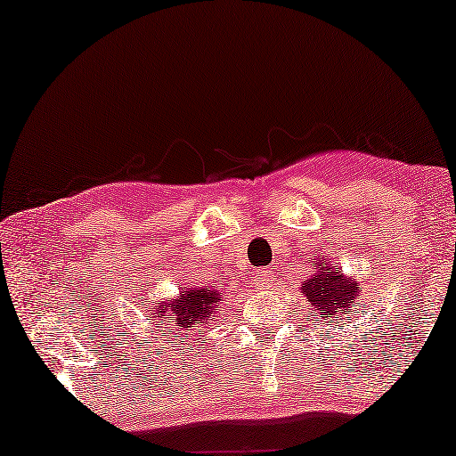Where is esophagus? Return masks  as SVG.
<instances>
[{
  "instance_id": "esophagus-1",
  "label": "esophagus",
  "mask_w": 456,
  "mask_h": 456,
  "mask_svg": "<svg viewBox=\"0 0 456 456\" xmlns=\"http://www.w3.org/2000/svg\"><path fill=\"white\" fill-rule=\"evenodd\" d=\"M253 282H255V286H259V289H267V286L272 284V270H270V267H264V270H259Z\"/></svg>"
}]
</instances>
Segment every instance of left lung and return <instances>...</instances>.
Listing matches in <instances>:
<instances>
[{
  "instance_id": "1",
  "label": "left lung",
  "mask_w": 456,
  "mask_h": 456,
  "mask_svg": "<svg viewBox=\"0 0 456 456\" xmlns=\"http://www.w3.org/2000/svg\"><path fill=\"white\" fill-rule=\"evenodd\" d=\"M315 276L309 278L301 286V292L307 297V301L314 305V311L322 320H328V326H334L332 317L346 315V311H357V298L361 297L359 282L354 278H346L338 270V265H332L326 261V265L320 267V261H311ZM320 326V320H315Z\"/></svg>"
}]
</instances>
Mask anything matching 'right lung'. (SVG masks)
I'll return each instance as SVG.
<instances>
[{"label": "right lung", "mask_w": 456, "mask_h": 456, "mask_svg": "<svg viewBox=\"0 0 456 456\" xmlns=\"http://www.w3.org/2000/svg\"><path fill=\"white\" fill-rule=\"evenodd\" d=\"M222 305V292L208 289H186L180 292L178 298H172L170 303L161 301L155 307L153 317H161L166 322V315H172V322L178 326V332L184 330H195L197 326H205L209 320H214L216 309ZM158 322V326H161Z\"/></svg>", "instance_id": "1"}]
</instances>
